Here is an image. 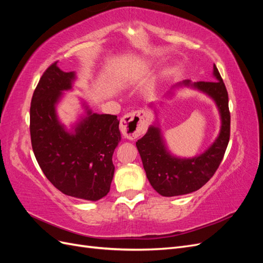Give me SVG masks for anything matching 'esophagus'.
Segmentation results:
<instances>
[{"label":"esophagus","mask_w":263,"mask_h":263,"mask_svg":"<svg viewBox=\"0 0 263 263\" xmlns=\"http://www.w3.org/2000/svg\"><path fill=\"white\" fill-rule=\"evenodd\" d=\"M122 134L128 139H135L140 135L145 134L148 127V118L142 110H135V112L126 114L122 117L119 123Z\"/></svg>","instance_id":"34e87169"}]
</instances>
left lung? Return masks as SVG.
I'll list each match as a JSON object with an SVG mask.
<instances>
[{"label": "left lung", "instance_id": "1", "mask_svg": "<svg viewBox=\"0 0 263 263\" xmlns=\"http://www.w3.org/2000/svg\"><path fill=\"white\" fill-rule=\"evenodd\" d=\"M213 74L215 81L192 83L190 80H184L171 89L189 86L214 100L220 115L221 125L217 138L208 150L193 158L171 155L158 123L151 125L145 136L136 142L150 184L162 196L184 195L201 189L214 176L224 158L230 136L228 93L215 65ZM168 94H171V91ZM149 106L154 107V103Z\"/></svg>", "mask_w": 263, "mask_h": 263}]
</instances>
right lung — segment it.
I'll list each match as a JSON object with an SVG mask.
<instances>
[{
    "label": "right lung",
    "mask_w": 263,
    "mask_h": 263,
    "mask_svg": "<svg viewBox=\"0 0 263 263\" xmlns=\"http://www.w3.org/2000/svg\"><path fill=\"white\" fill-rule=\"evenodd\" d=\"M76 72H65L57 62L39 80L30 104V139L46 178L63 194L98 201L108 192L115 166L112 157L121 141L117 116L92 113L68 130L55 106L63 91L72 89Z\"/></svg>",
    "instance_id": "1"
}]
</instances>
